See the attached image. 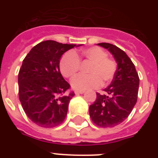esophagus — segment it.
<instances>
[{"label": "esophagus", "mask_w": 158, "mask_h": 158, "mask_svg": "<svg viewBox=\"0 0 158 158\" xmlns=\"http://www.w3.org/2000/svg\"><path fill=\"white\" fill-rule=\"evenodd\" d=\"M85 91H84V90H76L75 91V94H83Z\"/></svg>", "instance_id": "esophagus-1"}]
</instances>
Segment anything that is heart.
<instances>
[{
	"label": "heart",
	"mask_w": 158,
	"mask_h": 158,
	"mask_svg": "<svg viewBox=\"0 0 158 158\" xmlns=\"http://www.w3.org/2000/svg\"><path fill=\"white\" fill-rule=\"evenodd\" d=\"M80 63L89 65L85 69L87 75H79L72 79L71 86L77 90L95 89L105 85L115 76L117 64L115 60L106 56V52L100 48H88L80 52H67L60 61V70L67 79H72L77 74Z\"/></svg>",
	"instance_id": "obj_1"
}]
</instances>
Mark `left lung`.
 I'll list each match as a JSON object with an SVG mask.
<instances>
[{
	"label": "left lung",
	"instance_id": "obj_1",
	"mask_svg": "<svg viewBox=\"0 0 158 158\" xmlns=\"http://www.w3.org/2000/svg\"><path fill=\"white\" fill-rule=\"evenodd\" d=\"M98 45L113 55L117 69L110 84L104 89L106 94L97 93L96 101L89 106V115L99 127H114L129 116L137 102L139 78L135 64L124 51L110 43Z\"/></svg>",
	"mask_w": 158,
	"mask_h": 158
}]
</instances>
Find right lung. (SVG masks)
Segmentation results:
<instances>
[{"label": "right lung", "mask_w": 158, "mask_h": 158, "mask_svg": "<svg viewBox=\"0 0 158 158\" xmlns=\"http://www.w3.org/2000/svg\"><path fill=\"white\" fill-rule=\"evenodd\" d=\"M74 47L75 44L43 41L23 59L18 76L19 98L26 115L38 126L56 127L66 116L74 93H65L70 85L60 74V60Z\"/></svg>", "instance_id": "add662e5"}]
</instances>
